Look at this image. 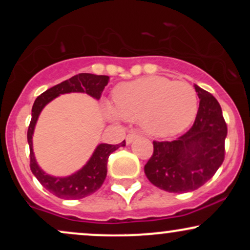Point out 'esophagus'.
Wrapping results in <instances>:
<instances>
[{
	"label": "esophagus",
	"mask_w": 250,
	"mask_h": 250,
	"mask_svg": "<svg viewBox=\"0 0 250 250\" xmlns=\"http://www.w3.org/2000/svg\"><path fill=\"white\" fill-rule=\"evenodd\" d=\"M140 136H141V134H140L139 131H130V133L127 135V137H125V143H127V145H130V143L134 142V140H136L137 137Z\"/></svg>",
	"instance_id": "1"
}]
</instances>
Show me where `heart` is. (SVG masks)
<instances>
[{"label":"heart","instance_id":"heart-1","mask_svg":"<svg viewBox=\"0 0 250 250\" xmlns=\"http://www.w3.org/2000/svg\"><path fill=\"white\" fill-rule=\"evenodd\" d=\"M114 107L105 105L113 120L137 121L154 137H170L190 125L197 113V95L186 81L147 76L123 82L114 89Z\"/></svg>","mask_w":250,"mask_h":250}]
</instances>
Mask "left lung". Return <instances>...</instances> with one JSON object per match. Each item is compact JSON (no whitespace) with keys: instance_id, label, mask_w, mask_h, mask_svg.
Here are the masks:
<instances>
[{"instance_id":"8db88e82","label":"left lung","mask_w":250,"mask_h":250,"mask_svg":"<svg viewBox=\"0 0 250 250\" xmlns=\"http://www.w3.org/2000/svg\"><path fill=\"white\" fill-rule=\"evenodd\" d=\"M200 99L196 119L174 141H154V153L145 166L148 180L169 193H188L205 185L225 160L227 125L217 100L195 84Z\"/></svg>"}]
</instances>
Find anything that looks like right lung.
Returning a JSON list of instances; mask_svg holds the SVG:
<instances>
[{"mask_svg":"<svg viewBox=\"0 0 250 250\" xmlns=\"http://www.w3.org/2000/svg\"><path fill=\"white\" fill-rule=\"evenodd\" d=\"M108 81L109 76L82 73L49 88L37 97L34 102L33 109H31V121L27 134L28 145L30 149V169L43 187L60 199H83V197L94 194L97 189L101 188L102 183L104 182L105 176H107V162L109 155L114 153L120 147H125V142L122 141L119 145L100 143L94 150L90 159L81 169H79L69 176H53V175L45 173L40 167L33 150V135L37 120H39L43 108L57 96L63 95V94L85 93L95 100H99L101 97L103 89L108 84Z\"/></svg>","mask_w":250,"mask_h":250,"instance_id":"right-lung-1","label":"right lung"}]
</instances>
